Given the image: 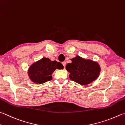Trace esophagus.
<instances>
[{
	"instance_id": "1",
	"label": "esophagus",
	"mask_w": 125,
	"mask_h": 125,
	"mask_svg": "<svg viewBox=\"0 0 125 125\" xmlns=\"http://www.w3.org/2000/svg\"><path fill=\"white\" fill-rule=\"evenodd\" d=\"M62 64L63 65V67H64V68H65V66H66V62H62Z\"/></svg>"
}]
</instances>
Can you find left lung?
<instances>
[{
	"label": "left lung",
	"mask_w": 125,
	"mask_h": 125,
	"mask_svg": "<svg viewBox=\"0 0 125 125\" xmlns=\"http://www.w3.org/2000/svg\"><path fill=\"white\" fill-rule=\"evenodd\" d=\"M71 60L72 62L67 63L66 69L70 72V79L72 81L81 85H87L98 77L100 67L97 62L84 59L78 55Z\"/></svg>",
	"instance_id": "left-lung-1"
}]
</instances>
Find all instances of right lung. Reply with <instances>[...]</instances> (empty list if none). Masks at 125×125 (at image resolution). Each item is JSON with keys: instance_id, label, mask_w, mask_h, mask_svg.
<instances>
[{"instance_id": "1", "label": "right lung", "mask_w": 125, "mask_h": 125, "mask_svg": "<svg viewBox=\"0 0 125 125\" xmlns=\"http://www.w3.org/2000/svg\"><path fill=\"white\" fill-rule=\"evenodd\" d=\"M63 68V65L60 62L43 58L31 65L28 71V74L34 83L42 84L52 80V74L56 69L60 70Z\"/></svg>"}]
</instances>
